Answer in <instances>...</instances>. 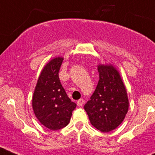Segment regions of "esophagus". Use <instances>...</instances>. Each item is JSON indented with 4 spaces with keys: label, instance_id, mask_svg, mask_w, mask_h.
Instances as JSON below:
<instances>
[{
    "label": "esophagus",
    "instance_id": "34e87169",
    "mask_svg": "<svg viewBox=\"0 0 155 155\" xmlns=\"http://www.w3.org/2000/svg\"><path fill=\"white\" fill-rule=\"evenodd\" d=\"M83 104H84V100H83V99H79L77 101V105L79 107H82Z\"/></svg>",
    "mask_w": 155,
    "mask_h": 155
}]
</instances>
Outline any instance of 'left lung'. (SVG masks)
<instances>
[{"label":"left lung","mask_w":155,"mask_h":155,"mask_svg":"<svg viewBox=\"0 0 155 155\" xmlns=\"http://www.w3.org/2000/svg\"><path fill=\"white\" fill-rule=\"evenodd\" d=\"M98 71V84L84 109L91 124L107 133L116 129L124 120L129 100L120 73L114 65L100 63Z\"/></svg>","instance_id":"8db88e82"}]
</instances>
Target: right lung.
I'll return each instance as SVG.
<instances>
[{"instance_id": "add662e5", "label": "right lung", "mask_w": 155, "mask_h": 155, "mask_svg": "<svg viewBox=\"0 0 155 155\" xmlns=\"http://www.w3.org/2000/svg\"><path fill=\"white\" fill-rule=\"evenodd\" d=\"M62 61L63 57L56 56L45 64L38 79L31 101L37 119L51 130L67 126L76 107L59 80L58 72Z\"/></svg>"}]
</instances>
